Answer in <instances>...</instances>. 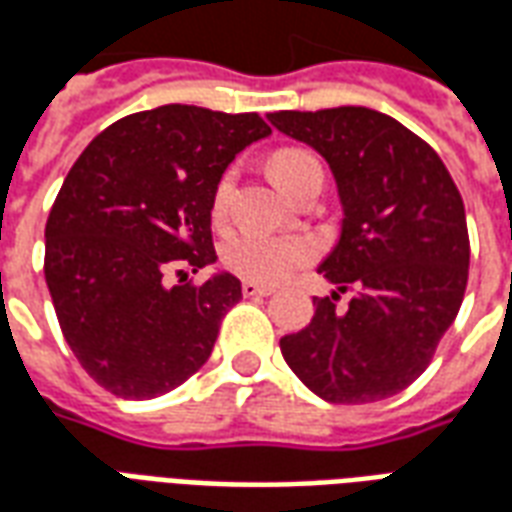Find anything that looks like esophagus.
<instances>
[{"mask_svg": "<svg viewBox=\"0 0 512 512\" xmlns=\"http://www.w3.org/2000/svg\"><path fill=\"white\" fill-rule=\"evenodd\" d=\"M241 293H244L246 299H255V296H271L274 290L268 288V285H260V282H249V279H246L244 285H241Z\"/></svg>", "mask_w": 512, "mask_h": 512, "instance_id": "obj_1", "label": "esophagus"}]
</instances>
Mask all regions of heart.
Wrapping results in <instances>:
<instances>
[{
	"label": "heart",
	"mask_w": 512,
	"mask_h": 512,
	"mask_svg": "<svg viewBox=\"0 0 512 512\" xmlns=\"http://www.w3.org/2000/svg\"><path fill=\"white\" fill-rule=\"evenodd\" d=\"M312 167H321L318 158L310 150L301 147H279L268 156V172L277 180L279 189L288 194H296L301 178ZM235 175L233 169H227L222 178L216 180L213 189V216L224 219L233 197ZM222 266L233 271L235 277L260 282V285H277L285 277H290L296 268L307 266L315 257V244L310 238L299 235H263V233H235L219 249Z\"/></svg>",
	"instance_id": "1"
}]
</instances>
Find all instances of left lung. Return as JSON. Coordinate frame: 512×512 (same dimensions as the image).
Returning <instances> with one entry per match:
<instances>
[{"instance_id":"1","label":"left lung","mask_w":512,"mask_h":512,"mask_svg":"<svg viewBox=\"0 0 512 512\" xmlns=\"http://www.w3.org/2000/svg\"><path fill=\"white\" fill-rule=\"evenodd\" d=\"M315 147L343 200V235L321 274L339 293L315 299L312 321L279 340L282 356L329 403H376L417 381L461 310L469 230L461 191L433 147L365 106L271 112Z\"/></svg>"}]
</instances>
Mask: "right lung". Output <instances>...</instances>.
Listing matches in <instances>:
<instances>
[{
	"label": "right lung",
	"mask_w": 512,
	"mask_h": 512,
	"mask_svg": "<svg viewBox=\"0 0 512 512\" xmlns=\"http://www.w3.org/2000/svg\"><path fill=\"white\" fill-rule=\"evenodd\" d=\"M268 134L257 112L167 104L117 120L76 158L46 222L43 274L65 343L106 392L158 397L208 362L241 282L189 274L216 260V180Z\"/></svg>",
	"instance_id": "add662e5"
}]
</instances>
